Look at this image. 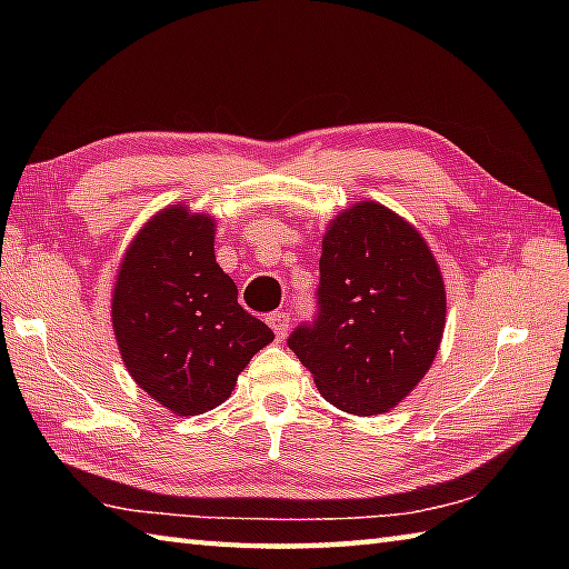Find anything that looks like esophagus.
<instances>
[{
    "instance_id": "obj_1",
    "label": "esophagus",
    "mask_w": 569,
    "mask_h": 569,
    "mask_svg": "<svg viewBox=\"0 0 569 569\" xmlns=\"http://www.w3.org/2000/svg\"><path fill=\"white\" fill-rule=\"evenodd\" d=\"M266 322H269V328L273 330L276 340H283L286 332H288V322H291V318H288V312H269V318H266Z\"/></svg>"
}]
</instances>
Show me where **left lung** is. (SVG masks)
I'll use <instances>...</instances> for the list:
<instances>
[{
    "label": "left lung",
    "instance_id": "8db88e82",
    "mask_svg": "<svg viewBox=\"0 0 569 569\" xmlns=\"http://www.w3.org/2000/svg\"><path fill=\"white\" fill-rule=\"evenodd\" d=\"M318 296L316 325L288 347L335 408L389 413L426 377L445 332V281L428 241L381 202L349 204L325 229Z\"/></svg>",
    "mask_w": 569,
    "mask_h": 569
}]
</instances>
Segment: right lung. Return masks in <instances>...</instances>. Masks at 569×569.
Here are the masks:
<instances>
[{
    "label": "right lung",
    "mask_w": 569,
    "mask_h": 569,
    "mask_svg": "<svg viewBox=\"0 0 569 569\" xmlns=\"http://www.w3.org/2000/svg\"><path fill=\"white\" fill-rule=\"evenodd\" d=\"M214 222L166 204L131 239L112 288V330L129 377L176 416L224 403L241 369L273 342L214 261Z\"/></svg>",
    "instance_id": "add662e5"
}]
</instances>
